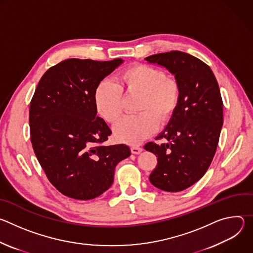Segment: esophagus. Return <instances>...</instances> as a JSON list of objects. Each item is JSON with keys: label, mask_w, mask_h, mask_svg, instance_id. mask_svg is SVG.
<instances>
[{"label": "esophagus", "mask_w": 253, "mask_h": 253, "mask_svg": "<svg viewBox=\"0 0 253 253\" xmlns=\"http://www.w3.org/2000/svg\"><path fill=\"white\" fill-rule=\"evenodd\" d=\"M142 148L141 147H139V146H137V145H132L131 146V152L133 153V154H140L141 152H142Z\"/></svg>", "instance_id": "obj_1"}]
</instances>
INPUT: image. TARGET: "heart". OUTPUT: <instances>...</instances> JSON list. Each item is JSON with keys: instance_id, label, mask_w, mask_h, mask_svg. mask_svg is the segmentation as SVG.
Returning <instances> with one entry per match:
<instances>
[{"instance_id": "obj_1", "label": "heart", "mask_w": 253, "mask_h": 253, "mask_svg": "<svg viewBox=\"0 0 253 253\" xmlns=\"http://www.w3.org/2000/svg\"><path fill=\"white\" fill-rule=\"evenodd\" d=\"M115 80L103 79L94 92L96 109L107 122L115 123L122 114V90L141 93L136 108L140 113L125 116L114 126V134L122 142L136 144L146 139L157 130L158 120L167 122L177 109L179 84L158 68L135 64L120 71Z\"/></svg>"}]
</instances>
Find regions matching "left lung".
Segmentation results:
<instances>
[{"mask_svg": "<svg viewBox=\"0 0 253 253\" xmlns=\"http://www.w3.org/2000/svg\"><path fill=\"white\" fill-rule=\"evenodd\" d=\"M145 60L166 68L180 87L176 111L157 139L144 148L156 155L157 166L149 176L157 188L182 191L205 174L210 166L223 125V103L213 72L187 53L171 51Z\"/></svg>", "mask_w": 253, "mask_h": 253, "instance_id": "1", "label": "left lung"}]
</instances>
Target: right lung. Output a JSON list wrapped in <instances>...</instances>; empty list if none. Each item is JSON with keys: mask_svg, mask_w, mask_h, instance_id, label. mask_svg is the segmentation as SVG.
Wrapping results in <instances>:
<instances>
[{"mask_svg": "<svg viewBox=\"0 0 253 253\" xmlns=\"http://www.w3.org/2000/svg\"><path fill=\"white\" fill-rule=\"evenodd\" d=\"M122 63L67 59L47 70L36 88L29 111L33 149L49 181L68 197L101 195L131 154L125 144L104 145L112 132L94 102L99 82Z\"/></svg>", "mask_w": 253, "mask_h": 253, "instance_id": "right-lung-1", "label": "right lung"}]
</instances>
